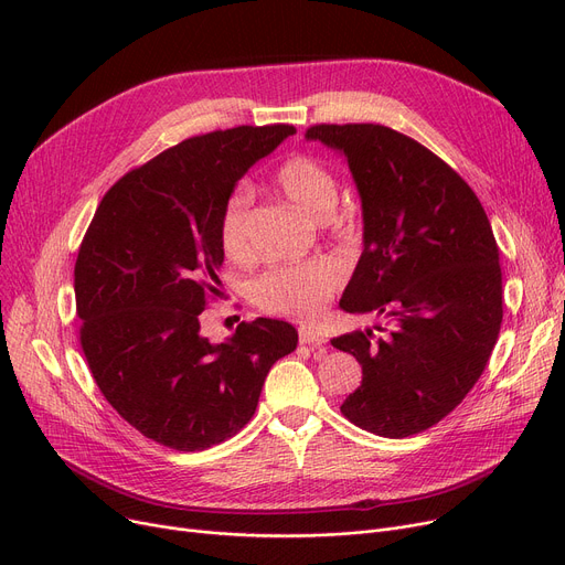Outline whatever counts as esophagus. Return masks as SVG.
<instances>
[{
    "label": "esophagus",
    "mask_w": 565,
    "mask_h": 565,
    "mask_svg": "<svg viewBox=\"0 0 565 565\" xmlns=\"http://www.w3.org/2000/svg\"><path fill=\"white\" fill-rule=\"evenodd\" d=\"M298 337H300L302 345H322L324 343V334L316 328H307V324H302V328L298 330Z\"/></svg>",
    "instance_id": "obj_1"
}]
</instances>
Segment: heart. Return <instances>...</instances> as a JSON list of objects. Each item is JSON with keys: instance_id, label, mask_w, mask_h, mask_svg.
<instances>
[{"instance_id": "b5f03b06", "label": "heart", "mask_w": 565, "mask_h": 565, "mask_svg": "<svg viewBox=\"0 0 565 565\" xmlns=\"http://www.w3.org/2000/svg\"><path fill=\"white\" fill-rule=\"evenodd\" d=\"M270 185L316 222H334L332 215L339 203V185L334 173L318 158L307 153L288 156L275 167ZM249 205L252 199L247 190H233L220 211V247L233 263H245L252 256L247 233ZM339 281L341 277L334 265L307 260L270 267L249 284V295L254 305L265 313L307 320L320 313V309L332 300Z\"/></svg>"}]
</instances>
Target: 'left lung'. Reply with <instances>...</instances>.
I'll list each match as a JSON object with an SVG mask.
<instances>
[{
  "label": "left lung",
  "mask_w": 565,
  "mask_h": 565,
  "mask_svg": "<svg viewBox=\"0 0 565 565\" xmlns=\"http://www.w3.org/2000/svg\"><path fill=\"white\" fill-rule=\"evenodd\" d=\"M343 151L364 211V252L341 298L375 332L332 339L362 364L343 417L409 437L454 412L486 371L503 300L499 247L479 196L412 137L380 124L307 128Z\"/></svg>",
  "instance_id": "left-lung-1"
}]
</instances>
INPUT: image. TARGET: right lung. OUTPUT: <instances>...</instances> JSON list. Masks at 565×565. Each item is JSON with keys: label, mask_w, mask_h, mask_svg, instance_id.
I'll return each instance as SVG.
<instances>
[{"label": "right lung", "mask_w": 565, "mask_h": 565, "mask_svg": "<svg viewBox=\"0 0 565 565\" xmlns=\"http://www.w3.org/2000/svg\"><path fill=\"white\" fill-rule=\"evenodd\" d=\"M288 124L190 137L107 190L75 260L79 345L107 403L162 447L203 451L254 417L292 324L241 322L226 343L201 334L220 298V211L245 171L292 135Z\"/></svg>", "instance_id": "right-lung-1"}]
</instances>
